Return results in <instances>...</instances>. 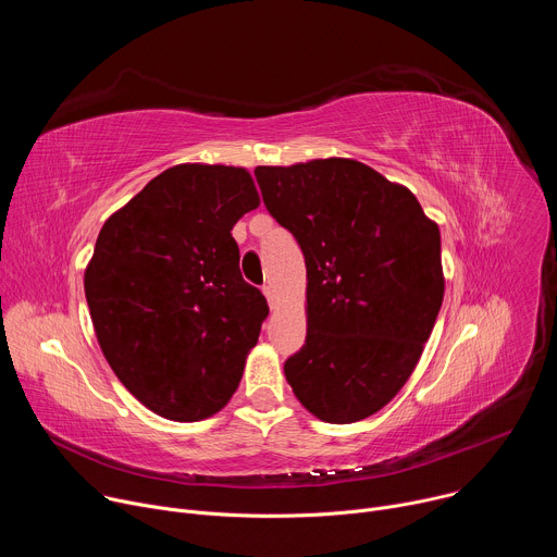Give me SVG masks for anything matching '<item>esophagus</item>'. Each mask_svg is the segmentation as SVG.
I'll use <instances>...</instances> for the list:
<instances>
[{
  "label": "esophagus",
  "instance_id": "obj_1",
  "mask_svg": "<svg viewBox=\"0 0 557 557\" xmlns=\"http://www.w3.org/2000/svg\"><path fill=\"white\" fill-rule=\"evenodd\" d=\"M262 293H264V297H267L269 306L273 308V306H275V301H277V297H275V290H273V286H271V284H264V286H262Z\"/></svg>",
  "mask_w": 557,
  "mask_h": 557
}]
</instances>
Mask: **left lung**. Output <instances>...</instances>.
<instances>
[{
	"mask_svg": "<svg viewBox=\"0 0 557 557\" xmlns=\"http://www.w3.org/2000/svg\"><path fill=\"white\" fill-rule=\"evenodd\" d=\"M269 213L306 262V344L284 374L326 423H355L394 399L443 304L441 233L414 194L350 158L258 168Z\"/></svg>",
	"mask_w": 557,
	"mask_h": 557,
	"instance_id": "obj_1",
	"label": "left lung"
}]
</instances>
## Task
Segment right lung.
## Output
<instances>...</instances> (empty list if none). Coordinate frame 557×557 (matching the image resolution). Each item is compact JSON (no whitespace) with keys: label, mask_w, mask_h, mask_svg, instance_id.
Masks as SVG:
<instances>
[{"label":"right lung","mask_w":557,"mask_h":557,"mask_svg":"<svg viewBox=\"0 0 557 557\" xmlns=\"http://www.w3.org/2000/svg\"><path fill=\"white\" fill-rule=\"evenodd\" d=\"M258 205L247 170L176 165L103 224L86 299L108 363L151 412L202 421L240 383L269 306L231 228Z\"/></svg>","instance_id":"1"}]
</instances>
